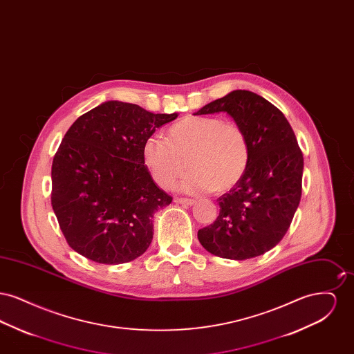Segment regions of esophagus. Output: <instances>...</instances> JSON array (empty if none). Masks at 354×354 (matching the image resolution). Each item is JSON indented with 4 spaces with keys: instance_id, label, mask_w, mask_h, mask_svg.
I'll use <instances>...</instances> for the list:
<instances>
[{
    "instance_id": "1",
    "label": "esophagus",
    "mask_w": 354,
    "mask_h": 354,
    "mask_svg": "<svg viewBox=\"0 0 354 354\" xmlns=\"http://www.w3.org/2000/svg\"><path fill=\"white\" fill-rule=\"evenodd\" d=\"M174 202L176 203V204H183V205H192V204H195L194 199H185V198H175Z\"/></svg>"
}]
</instances>
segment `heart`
Returning <instances> with one entry per match:
<instances>
[{
  "label": "heart",
  "instance_id": "obj_1",
  "mask_svg": "<svg viewBox=\"0 0 354 354\" xmlns=\"http://www.w3.org/2000/svg\"><path fill=\"white\" fill-rule=\"evenodd\" d=\"M247 135L220 117L188 115L169 126L166 139L150 136L142 147L152 179L169 188L183 174L179 188L188 194L225 192L243 178L250 163Z\"/></svg>",
  "mask_w": 354,
  "mask_h": 354
}]
</instances>
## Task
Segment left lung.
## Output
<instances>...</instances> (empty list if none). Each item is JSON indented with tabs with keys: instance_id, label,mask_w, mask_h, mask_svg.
Returning <instances> with one entry per match:
<instances>
[{
	"instance_id": "obj_1",
	"label": "left lung",
	"mask_w": 354,
	"mask_h": 354,
	"mask_svg": "<svg viewBox=\"0 0 354 354\" xmlns=\"http://www.w3.org/2000/svg\"><path fill=\"white\" fill-rule=\"evenodd\" d=\"M216 113L243 129L251 155L243 178L218 199V219L198 239L215 256L245 260L268 252L286 235L301 199L303 152L284 114L252 91L234 90L194 115Z\"/></svg>"
}]
</instances>
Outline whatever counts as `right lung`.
Segmentation results:
<instances>
[{
	"instance_id": "obj_1",
	"label": "right lung",
	"mask_w": 354,
	"mask_h": 354,
	"mask_svg": "<svg viewBox=\"0 0 354 354\" xmlns=\"http://www.w3.org/2000/svg\"><path fill=\"white\" fill-rule=\"evenodd\" d=\"M176 117L107 101L71 124L53 159L51 205L75 252L113 266L150 247L153 214L172 198L153 183L142 147Z\"/></svg>"
}]
</instances>
